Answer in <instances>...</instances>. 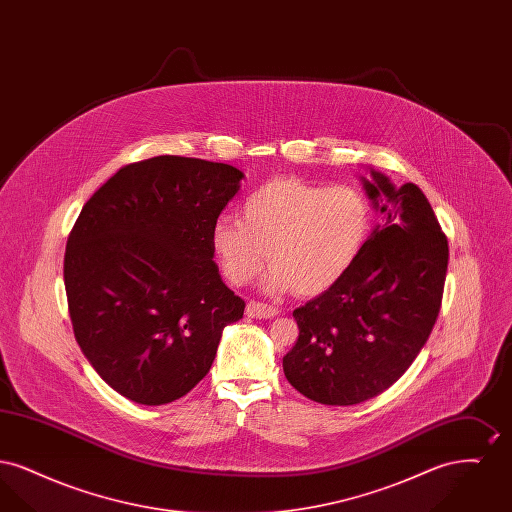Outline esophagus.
Masks as SVG:
<instances>
[{"label":"esophagus","instance_id":"34e87169","mask_svg":"<svg viewBox=\"0 0 512 512\" xmlns=\"http://www.w3.org/2000/svg\"><path fill=\"white\" fill-rule=\"evenodd\" d=\"M245 315L249 318H270L278 315V311L274 307H270L267 303H259V301H249L245 307Z\"/></svg>","mask_w":512,"mask_h":512}]
</instances>
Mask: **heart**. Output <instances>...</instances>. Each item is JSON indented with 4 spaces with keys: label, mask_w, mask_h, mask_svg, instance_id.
Returning <instances> with one entry per match:
<instances>
[{
    "label": "heart",
    "mask_w": 512,
    "mask_h": 512,
    "mask_svg": "<svg viewBox=\"0 0 512 512\" xmlns=\"http://www.w3.org/2000/svg\"><path fill=\"white\" fill-rule=\"evenodd\" d=\"M242 220L220 217L211 247L232 286L251 284L265 265L268 292L313 297L357 265L372 232V203L351 184L272 178L245 197Z\"/></svg>",
    "instance_id": "obj_1"
}]
</instances>
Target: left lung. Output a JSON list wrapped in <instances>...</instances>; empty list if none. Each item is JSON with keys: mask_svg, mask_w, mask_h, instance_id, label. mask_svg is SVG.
<instances>
[{"mask_svg": "<svg viewBox=\"0 0 512 512\" xmlns=\"http://www.w3.org/2000/svg\"><path fill=\"white\" fill-rule=\"evenodd\" d=\"M365 190L384 224L336 286L293 311L299 336L284 374L322 405H357L388 390L413 365L441 307L449 245L426 195L374 171Z\"/></svg>", "mask_w": 512, "mask_h": 512, "instance_id": "1", "label": "left lung"}]
</instances>
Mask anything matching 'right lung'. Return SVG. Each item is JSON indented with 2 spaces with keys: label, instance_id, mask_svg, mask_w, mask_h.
Segmentation results:
<instances>
[{
  "label": "right lung",
  "instance_id": "1",
  "mask_svg": "<svg viewBox=\"0 0 512 512\" xmlns=\"http://www.w3.org/2000/svg\"><path fill=\"white\" fill-rule=\"evenodd\" d=\"M244 172L194 157L124 165L82 207L63 278L74 338L126 399L165 405L199 384L245 301L220 278L211 226Z\"/></svg>",
  "mask_w": 512,
  "mask_h": 512
}]
</instances>
